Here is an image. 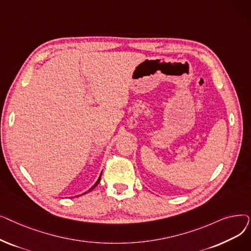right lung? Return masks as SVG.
Segmentation results:
<instances>
[{
  "instance_id": "obj_1",
  "label": "right lung",
  "mask_w": 251,
  "mask_h": 251,
  "mask_svg": "<svg viewBox=\"0 0 251 251\" xmlns=\"http://www.w3.org/2000/svg\"><path fill=\"white\" fill-rule=\"evenodd\" d=\"M100 177H101V174H100V177H99V179H98V181H97V182H96V183H95V185H94V186H92V187H91V188H90V189H89V190H88V192H89V191H91V190H92V189H94V188H95V187H97V185H98V184H99V183H100ZM85 193H87V192H85Z\"/></svg>"
}]
</instances>
